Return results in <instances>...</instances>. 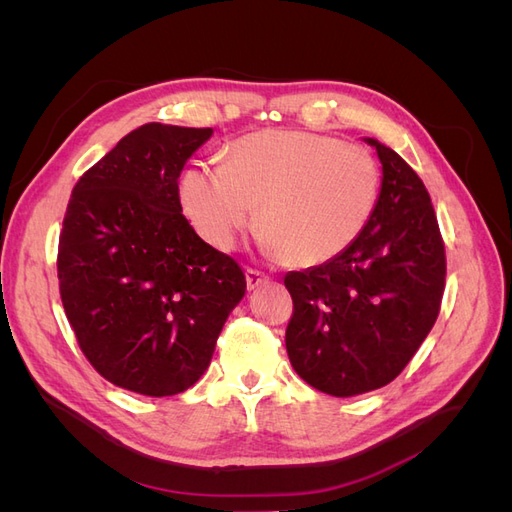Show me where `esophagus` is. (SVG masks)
<instances>
[{"mask_svg": "<svg viewBox=\"0 0 512 512\" xmlns=\"http://www.w3.org/2000/svg\"><path fill=\"white\" fill-rule=\"evenodd\" d=\"M245 280H247V290H254V288H258L262 284H267L269 282V275H265V273L258 271V269H247L245 271Z\"/></svg>", "mask_w": 512, "mask_h": 512, "instance_id": "esophagus-1", "label": "esophagus"}]
</instances>
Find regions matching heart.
<instances>
[{"label":"heart","mask_w":512,"mask_h":512,"mask_svg":"<svg viewBox=\"0 0 512 512\" xmlns=\"http://www.w3.org/2000/svg\"><path fill=\"white\" fill-rule=\"evenodd\" d=\"M380 175L374 156L333 136L271 128L224 149V164L183 173L181 203L211 245L230 250L256 222L275 258L322 265L356 241L374 213Z\"/></svg>","instance_id":"obj_1"}]
</instances>
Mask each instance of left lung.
Wrapping results in <instances>:
<instances>
[{
    "instance_id": "8db88e82",
    "label": "left lung",
    "mask_w": 512,
    "mask_h": 512,
    "mask_svg": "<svg viewBox=\"0 0 512 512\" xmlns=\"http://www.w3.org/2000/svg\"><path fill=\"white\" fill-rule=\"evenodd\" d=\"M382 164L374 213L324 265L290 271L286 350L314 389L352 397L395 380L440 314L444 241L429 192L391 147L365 138Z\"/></svg>"
}]
</instances>
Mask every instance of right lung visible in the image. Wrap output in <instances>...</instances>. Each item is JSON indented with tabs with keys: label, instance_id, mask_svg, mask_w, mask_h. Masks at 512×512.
Masks as SVG:
<instances>
[{
	"label": "right lung",
	"instance_id": "add662e5",
	"mask_svg": "<svg viewBox=\"0 0 512 512\" xmlns=\"http://www.w3.org/2000/svg\"><path fill=\"white\" fill-rule=\"evenodd\" d=\"M211 134L145 123L72 190L57 252L61 303L87 361L121 389H190L245 294L241 267L181 213L179 175Z\"/></svg>",
	"mask_w": 512,
	"mask_h": 512
}]
</instances>
